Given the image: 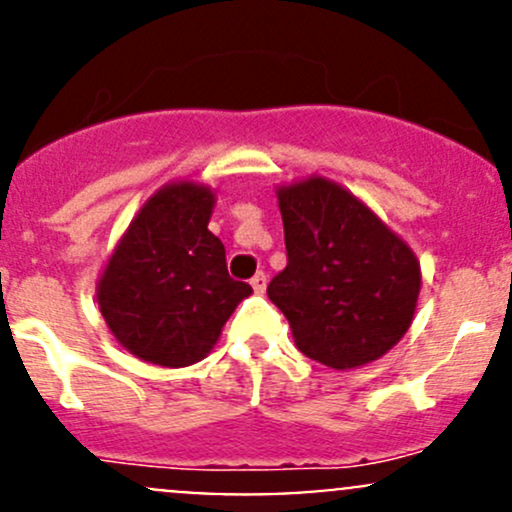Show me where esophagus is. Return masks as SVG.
Masks as SVG:
<instances>
[{"label": "esophagus", "instance_id": "esophagus-1", "mask_svg": "<svg viewBox=\"0 0 512 512\" xmlns=\"http://www.w3.org/2000/svg\"><path fill=\"white\" fill-rule=\"evenodd\" d=\"M250 285H252V289H255L257 294L265 292V289H267V275H265V272H257V275L250 280Z\"/></svg>", "mask_w": 512, "mask_h": 512}]
</instances>
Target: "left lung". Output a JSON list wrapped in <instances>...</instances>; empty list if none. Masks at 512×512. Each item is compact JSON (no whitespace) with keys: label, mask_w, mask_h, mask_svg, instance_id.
<instances>
[{"label":"left lung","mask_w":512,"mask_h":512,"mask_svg":"<svg viewBox=\"0 0 512 512\" xmlns=\"http://www.w3.org/2000/svg\"><path fill=\"white\" fill-rule=\"evenodd\" d=\"M287 267L267 297L294 344L332 369H356L409 332L421 265L409 245L344 185L309 175L277 188Z\"/></svg>","instance_id":"8db88e82"}]
</instances>
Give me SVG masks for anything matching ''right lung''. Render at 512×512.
<instances>
[{"instance_id": "add662e5", "label": "right lung", "mask_w": 512, "mask_h": 512, "mask_svg": "<svg viewBox=\"0 0 512 512\" xmlns=\"http://www.w3.org/2000/svg\"><path fill=\"white\" fill-rule=\"evenodd\" d=\"M210 185L173 180L143 203L96 285L106 327L126 352L168 369L205 359L252 287L227 275L208 230Z\"/></svg>"}]
</instances>
